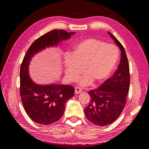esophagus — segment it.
Instances as JSON below:
<instances>
[{
	"mask_svg": "<svg viewBox=\"0 0 149 149\" xmlns=\"http://www.w3.org/2000/svg\"><path fill=\"white\" fill-rule=\"evenodd\" d=\"M83 90L81 88H80L79 87H76L75 88V94H79L81 93H82Z\"/></svg>",
	"mask_w": 149,
	"mask_h": 149,
	"instance_id": "1",
	"label": "esophagus"
}]
</instances>
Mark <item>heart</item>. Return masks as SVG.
Wrapping results in <instances>:
<instances>
[{
	"mask_svg": "<svg viewBox=\"0 0 149 149\" xmlns=\"http://www.w3.org/2000/svg\"><path fill=\"white\" fill-rule=\"evenodd\" d=\"M119 57V49L114 45L95 38H86L75 45L73 53L65 54L66 74L74 81L84 68L86 73L78 79L81 84L102 83L109 77Z\"/></svg>",
	"mask_w": 149,
	"mask_h": 149,
	"instance_id": "b5f03b06",
	"label": "heart"
}]
</instances>
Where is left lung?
<instances>
[{"label":"left lung","instance_id":"1","mask_svg":"<svg viewBox=\"0 0 149 149\" xmlns=\"http://www.w3.org/2000/svg\"><path fill=\"white\" fill-rule=\"evenodd\" d=\"M109 33L121 51L120 64L112 77L88 92L91 99L84 109L89 121L101 127L112 124L119 118L125 106L130 85L129 66L124 48L113 35Z\"/></svg>","mask_w":149,"mask_h":149}]
</instances>
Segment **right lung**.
I'll return each instance as SVG.
<instances>
[{
  "mask_svg": "<svg viewBox=\"0 0 149 149\" xmlns=\"http://www.w3.org/2000/svg\"><path fill=\"white\" fill-rule=\"evenodd\" d=\"M74 32L54 30L40 37L31 45L22 61L20 71V94L26 114L35 123L49 125L63 114L66 102L73 97L74 88L70 85H38L31 80L28 66L34 54L46 47L56 46Z\"/></svg>",
  "mask_w": 149,
  "mask_h": 149,
  "instance_id": "right-lung-1",
  "label": "right lung"
}]
</instances>
